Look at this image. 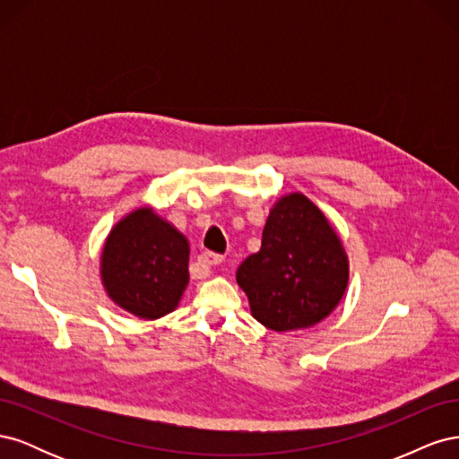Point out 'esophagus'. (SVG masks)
<instances>
[{
  "label": "esophagus",
  "instance_id": "1",
  "mask_svg": "<svg viewBox=\"0 0 459 459\" xmlns=\"http://www.w3.org/2000/svg\"><path fill=\"white\" fill-rule=\"evenodd\" d=\"M199 260L204 264V266H218V264L224 262V256L216 255V253H203Z\"/></svg>",
  "mask_w": 459,
  "mask_h": 459
}]
</instances>
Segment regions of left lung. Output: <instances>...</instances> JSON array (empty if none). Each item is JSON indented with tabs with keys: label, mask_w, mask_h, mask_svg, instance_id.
<instances>
[{
	"label": "left lung",
	"mask_w": 459,
	"mask_h": 459,
	"mask_svg": "<svg viewBox=\"0 0 459 459\" xmlns=\"http://www.w3.org/2000/svg\"><path fill=\"white\" fill-rule=\"evenodd\" d=\"M346 281L349 260L337 233L300 193L275 203L260 251L238 270L253 316L273 331L322 322L342 299Z\"/></svg>",
	"instance_id": "8db88e82"
}]
</instances>
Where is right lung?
Instances as JSON below:
<instances>
[{"instance_id":"1","label":"right lung","mask_w":459,"mask_h":459,"mask_svg":"<svg viewBox=\"0 0 459 459\" xmlns=\"http://www.w3.org/2000/svg\"><path fill=\"white\" fill-rule=\"evenodd\" d=\"M187 239L151 208H137L108 233L101 277L120 308L143 319L172 312L189 281Z\"/></svg>"}]
</instances>
